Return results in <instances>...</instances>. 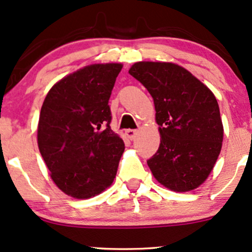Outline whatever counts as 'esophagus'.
Returning a JSON list of instances; mask_svg holds the SVG:
<instances>
[{"mask_svg": "<svg viewBox=\"0 0 252 252\" xmlns=\"http://www.w3.org/2000/svg\"><path fill=\"white\" fill-rule=\"evenodd\" d=\"M126 135L129 139H134L136 137V135H137V130H132V129L126 130Z\"/></svg>", "mask_w": 252, "mask_h": 252, "instance_id": "obj_1", "label": "esophagus"}]
</instances>
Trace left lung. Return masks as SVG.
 Returning a JSON list of instances; mask_svg holds the SVG:
<instances>
[{
	"mask_svg": "<svg viewBox=\"0 0 252 252\" xmlns=\"http://www.w3.org/2000/svg\"><path fill=\"white\" fill-rule=\"evenodd\" d=\"M129 74L150 93L160 143L148 160L158 183L176 192L198 188L222 149L223 123L214 93L183 66L142 61Z\"/></svg>",
	"mask_w": 252,
	"mask_h": 252,
	"instance_id": "left-lung-1",
	"label": "left lung"
}]
</instances>
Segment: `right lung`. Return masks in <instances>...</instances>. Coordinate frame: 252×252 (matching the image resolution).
<instances>
[{
  "label": "right lung",
  "instance_id": "right-lung-1",
  "mask_svg": "<svg viewBox=\"0 0 252 252\" xmlns=\"http://www.w3.org/2000/svg\"><path fill=\"white\" fill-rule=\"evenodd\" d=\"M122 66H83L57 81L42 104L39 153L56 187L74 198L99 195L116 177L124 143L109 126L108 102Z\"/></svg>",
  "mask_w": 252,
  "mask_h": 252
}]
</instances>
